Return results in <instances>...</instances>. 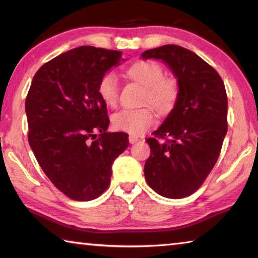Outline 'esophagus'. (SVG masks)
Here are the masks:
<instances>
[{
    "label": "esophagus",
    "mask_w": 258,
    "mask_h": 258,
    "mask_svg": "<svg viewBox=\"0 0 258 258\" xmlns=\"http://www.w3.org/2000/svg\"><path fill=\"white\" fill-rule=\"evenodd\" d=\"M138 140H140V138H138V137L135 136V135H130V136H129V142H130V143H132V144L136 143V142H137Z\"/></svg>",
    "instance_id": "1"
}]
</instances>
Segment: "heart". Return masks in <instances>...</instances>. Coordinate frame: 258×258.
Segmentation results:
<instances>
[{
  "label": "heart",
  "instance_id": "heart-1",
  "mask_svg": "<svg viewBox=\"0 0 258 258\" xmlns=\"http://www.w3.org/2000/svg\"><path fill=\"white\" fill-rule=\"evenodd\" d=\"M126 74L130 79L145 87L143 103H150L159 114H169L179 99V84L175 78L164 76L163 66L152 60H138L129 66ZM98 93L107 106L118 102L120 85L117 76L108 72L100 79ZM155 122V113L150 106L138 109H123L113 116L115 129L132 135H142Z\"/></svg>",
  "mask_w": 258,
  "mask_h": 258
}]
</instances>
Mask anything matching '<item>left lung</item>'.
Segmentation results:
<instances>
[{
  "instance_id": "8db88e82",
  "label": "left lung",
  "mask_w": 258,
  "mask_h": 258,
  "mask_svg": "<svg viewBox=\"0 0 258 258\" xmlns=\"http://www.w3.org/2000/svg\"><path fill=\"white\" fill-rule=\"evenodd\" d=\"M142 57L166 62L180 88L172 111L147 138L151 154L144 165L155 192L180 199L196 192L218 162L228 129L225 84L210 64L181 46L163 45Z\"/></svg>"
}]
</instances>
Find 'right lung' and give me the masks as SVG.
I'll use <instances>...</instances> for the list:
<instances>
[{"instance_id":"right-lung-1","label":"right lung","mask_w":258,"mask_h":258,"mask_svg":"<svg viewBox=\"0 0 258 258\" xmlns=\"http://www.w3.org/2000/svg\"><path fill=\"white\" fill-rule=\"evenodd\" d=\"M122 52L79 46L37 71L25 99L28 140L52 184L70 199L89 201L110 182L111 164L129 145L128 134L107 133V104L98 93Z\"/></svg>"}]
</instances>
